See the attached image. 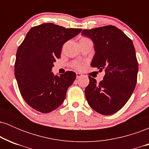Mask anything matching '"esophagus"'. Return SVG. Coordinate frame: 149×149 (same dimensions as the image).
<instances>
[{
    "mask_svg": "<svg viewBox=\"0 0 149 149\" xmlns=\"http://www.w3.org/2000/svg\"><path fill=\"white\" fill-rule=\"evenodd\" d=\"M82 76H83V74H81L80 73H76V78H79L81 77Z\"/></svg>",
    "mask_w": 149,
    "mask_h": 149,
    "instance_id": "34e87169",
    "label": "esophagus"
}]
</instances>
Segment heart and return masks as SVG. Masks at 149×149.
<instances>
[{
	"label": "heart",
	"instance_id": "b5f03b06",
	"mask_svg": "<svg viewBox=\"0 0 149 149\" xmlns=\"http://www.w3.org/2000/svg\"><path fill=\"white\" fill-rule=\"evenodd\" d=\"M72 66H73V67H74L75 69H80L82 68V64H80V63L77 62V61L73 62L72 64Z\"/></svg>",
	"mask_w": 149,
	"mask_h": 149
}]
</instances>
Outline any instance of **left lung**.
<instances>
[{
  "label": "left lung",
  "instance_id": "1",
  "mask_svg": "<svg viewBox=\"0 0 149 149\" xmlns=\"http://www.w3.org/2000/svg\"><path fill=\"white\" fill-rule=\"evenodd\" d=\"M82 33L94 42L95 54L91 66L100 72L105 71L104 79L99 83L89 76L85 97L95 111L112 115L127 103L136 86L138 62L133 42L122 31L111 25L85 29Z\"/></svg>",
  "mask_w": 149,
  "mask_h": 149
}]
</instances>
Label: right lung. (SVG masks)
<instances>
[{
  "mask_svg": "<svg viewBox=\"0 0 149 149\" xmlns=\"http://www.w3.org/2000/svg\"><path fill=\"white\" fill-rule=\"evenodd\" d=\"M81 31L42 24L32 27L19 46L15 76L22 97L35 110L47 113L64 102L68 88L76 80V73L68 71L58 76L51 71L64 42Z\"/></svg>",
  "mask_w": 149,
  "mask_h": 149,
  "instance_id": "obj_1",
  "label": "right lung"
}]
</instances>
